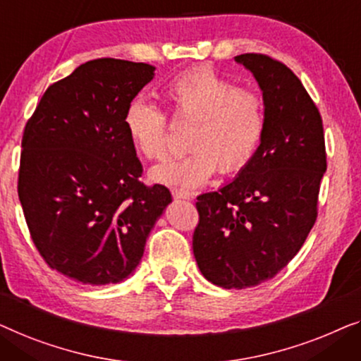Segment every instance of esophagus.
<instances>
[{"instance_id": "esophagus-1", "label": "esophagus", "mask_w": 361, "mask_h": 361, "mask_svg": "<svg viewBox=\"0 0 361 361\" xmlns=\"http://www.w3.org/2000/svg\"><path fill=\"white\" fill-rule=\"evenodd\" d=\"M171 195H173V197H176V200H190V192L185 191V190H180V188H173L171 190Z\"/></svg>"}]
</instances>
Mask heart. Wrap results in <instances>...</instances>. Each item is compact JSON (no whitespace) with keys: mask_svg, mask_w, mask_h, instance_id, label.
Listing matches in <instances>:
<instances>
[{"mask_svg":"<svg viewBox=\"0 0 361 361\" xmlns=\"http://www.w3.org/2000/svg\"><path fill=\"white\" fill-rule=\"evenodd\" d=\"M175 123H191L180 159L161 161L152 169V180L192 190L219 170L232 175L245 169L265 135L267 116L262 96L237 88L232 80L209 67L176 75L164 88ZM124 129L142 157L160 160L169 154V116L144 99H132L124 113Z\"/></svg>","mask_w":361,"mask_h":361,"instance_id":"1","label":"heart"}]
</instances>
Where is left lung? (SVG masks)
Returning <instances> with one entry per match:
<instances>
[{
  "label": "left lung",
  "mask_w": 361,
  "mask_h": 361,
  "mask_svg": "<svg viewBox=\"0 0 361 361\" xmlns=\"http://www.w3.org/2000/svg\"><path fill=\"white\" fill-rule=\"evenodd\" d=\"M263 91L265 135L253 160L221 190L197 196L192 253L207 281L243 289L271 280L317 219L327 169L322 118L301 80L265 54L237 55Z\"/></svg>",
  "instance_id": "1"
}]
</instances>
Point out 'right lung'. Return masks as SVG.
Listing matches in <instances>:
<instances>
[{
    "instance_id": "right-lung-1",
    "label": "right lung",
    "mask_w": 361,
    "mask_h": 361,
    "mask_svg": "<svg viewBox=\"0 0 361 361\" xmlns=\"http://www.w3.org/2000/svg\"><path fill=\"white\" fill-rule=\"evenodd\" d=\"M154 67L90 60L45 90L26 123L18 195L44 262L83 284L121 283L144 255L169 188L147 186L124 113Z\"/></svg>"
}]
</instances>
